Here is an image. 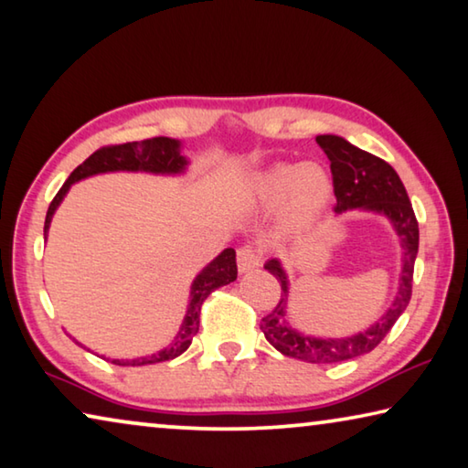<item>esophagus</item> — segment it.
Wrapping results in <instances>:
<instances>
[{
	"mask_svg": "<svg viewBox=\"0 0 468 468\" xmlns=\"http://www.w3.org/2000/svg\"><path fill=\"white\" fill-rule=\"evenodd\" d=\"M236 259H239V271L240 274H247V271L257 270L261 265V250L257 247H240L239 253H236Z\"/></svg>",
	"mask_w": 468,
	"mask_h": 468,
	"instance_id": "obj_1",
	"label": "esophagus"
}]
</instances>
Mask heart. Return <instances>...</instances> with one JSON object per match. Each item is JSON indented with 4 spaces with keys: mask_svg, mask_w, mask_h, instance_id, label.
Segmentation results:
<instances>
[{
    "mask_svg": "<svg viewBox=\"0 0 468 468\" xmlns=\"http://www.w3.org/2000/svg\"><path fill=\"white\" fill-rule=\"evenodd\" d=\"M333 176L320 163H271L255 171L244 184L249 203L263 209L282 205L284 224L312 226L326 211L333 198Z\"/></svg>",
    "mask_w": 468,
    "mask_h": 468,
    "instance_id": "heart-1",
    "label": "heart"
}]
</instances>
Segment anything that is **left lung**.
<instances>
[{
    "mask_svg": "<svg viewBox=\"0 0 468 468\" xmlns=\"http://www.w3.org/2000/svg\"><path fill=\"white\" fill-rule=\"evenodd\" d=\"M315 142L324 150L330 161L336 213L357 209L364 213L383 215L391 224L401 247V270L398 291H395L391 305L385 309V314L375 324H370L362 333L341 336V339L305 335L291 324L289 274H286L284 265L278 257L265 261L263 268L282 286L280 303L274 307V312L261 318L265 339L274 345L282 356L297 357L301 362L336 364L370 354L385 339L399 315L406 312L410 297H412L414 261L416 255H419V221L414 218L412 203H410L404 184H401L399 176L395 174L389 163L366 153V150L354 146V144L335 133L315 135Z\"/></svg>",
    "mask_w": 468,
    "mask_h": 468,
    "instance_id": "left-lung-1",
    "label": "left lung"
}]
</instances>
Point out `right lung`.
<instances>
[{"label": "right lung", "instance_id": "add662e5", "mask_svg": "<svg viewBox=\"0 0 468 468\" xmlns=\"http://www.w3.org/2000/svg\"><path fill=\"white\" fill-rule=\"evenodd\" d=\"M184 144L174 138H153V140H142V142H127L119 144V146H109L100 148L93 153L90 159H85L79 167L69 176L67 182L62 184V188L56 194L52 205H49L48 215H46V226H43V239H48L49 226H52V218L56 209H58L60 203L67 197L70 186L81 182V179H88L91 176H102V174H117V171H127V174H150V176H184L186 169H188V156L184 153ZM236 276H239V270H236V250L234 249H224L221 253L205 265L203 270L198 271L197 278L192 280L190 284V297H188V307H186L184 320L179 324L177 335L174 336L167 347L156 351V354L150 356H140V357H129V359H114L100 356L109 362L117 366H146V364H159L167 362V359H174L182 356L186 349L190 347L194 335L198 333L200 324V305L203 301L209 297V294L219 289V286H226L234 282ZM70 336V335H69ZM73 339V336H70ZM77 345H81L77 339H73Z\"/></svg>", "mask_w": 468, "mask_h": 468}]
</instances>
